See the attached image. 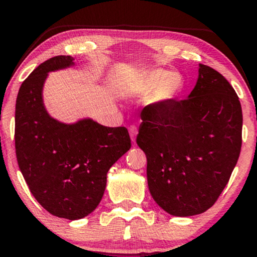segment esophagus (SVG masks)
Returning a JSON list of instances; mask_svg holds the SVG:
<instances>
[{"label": "esophagus", "instance_id": "obj_1", "mask_svg": "<svg viewBox=\"0 0 257 257\" xmlns=\"http://www.w3.org/2000/svg\"><path fill=\"white\" fill-rule=\"evenodd\" d=\"M129 134H131L132 141L135 142L136 135H138V128H136L135 125H131V126H129Z\"/></svg>", "mask_w": 257, "mask_h": 257}]
</instances>
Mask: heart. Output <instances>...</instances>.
<instances>
[{"label":"heart","mask_w":257,"mask_h":257,"mask_svg":"<svg viewBox=\"0 0 257 257\" xmlns=\"http://www.w3.org/2000/svg\"><path fill=\"white\" fill-rule=\"evenodd\" d=\"M182 82L177 74L162 69L148 70L139 75L126 87V91L134 95L149 94V103L162 105L172 101L180 93Z\"/></svg>","instance_id":"obj_1"}]
</instances>
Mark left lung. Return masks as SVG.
Masks as SVG:
<instances>
[{
    "mask_svg": "<svg viewBox=\"0 0 257 257\" xmlns=\"http://www.w3.org/2000/svg\"><path fill=\"white\" fill-rule=\"evenodd\" d=\"M198 67L188 98L148 105L136 138L147 156L150 194L180 217L202 214L216 202L242 146V109L234 88L213 68Z\"/></svg>",
    "mask_w": 257,
    "mask_h": 257,
    "instance_id": "8db88e82",
    "label": "left lung"
}]
</instances>
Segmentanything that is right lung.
<instances>
[{
  "instance_id": "obj_1",
  "label": "right lung",
  "mask_w": 257,
  "mask_h": 257,
  "mask_svg": "<svg viewBox=\"0 0 257 257\" xmlns=\"http://www.w3.org/2000/svg\"><path fill=\"white\" fill-rule=\"evenodd\" d=\"M71 66L73 57H51L23 81L16 98L15 149L37 202L54 216L73 221L96 209L108 170L132 142L124 126L110 128L90 118L66 124L48 114L42 98L48 73Z\"/></svg>"
}]
</instances>
